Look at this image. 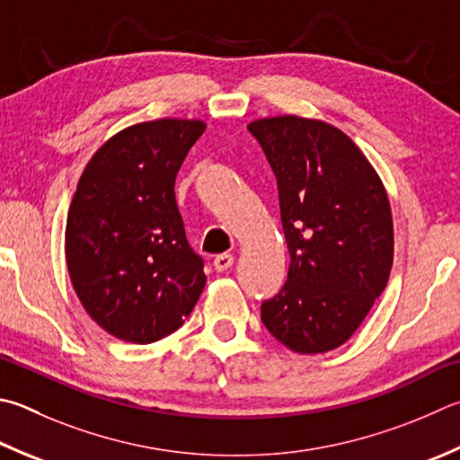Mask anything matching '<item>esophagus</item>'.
Returning <instances> with one entry per match:
<instances>
[{"mask_svg": "<svg viewBox=\"0 0 460 460\" xmlns=\"http://www.w3.org/2000/svg\"><path fill=\"white\" fill-rule=\"evenodd\" d=\"M233 263H235V257L231 253H221L213 259V267L217 271H227L233 267Z\"/></svg>", "mask_w": 460, "mask_h": 460, "instance_id": "esophagus-1", "label": "esophagus"}]
</instances>
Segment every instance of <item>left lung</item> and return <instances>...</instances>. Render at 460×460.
Masks as SVG:
<instances>
[{
  "mask_svg": "<svg viewBox=\"0 0 460 460\" xmlns=\"http://www.w3.org/2000/svg\"><path fill=\"white\" fill-rule=\"evenodd\" d=\"M278 179L289 270L261 322L296 354L354 336L386 288L394 225L378 172L332 124L296 114L249 122Z\"/></svg>",
  "mask_w": 460,
  "mask_h": 460,
  "instance_id": "obj_1",
  "label": "left lung"
}]
</instances>
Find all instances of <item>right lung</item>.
<instances>
[{
	"mask_svg": "<svg viewBox=\"0 0 460 460\" xmlns=\"http://www.w3.org/2000/svg\"><path fill=\"white\" fill-rule=\"evenodd\" d=\"M203 120L132 124L100 146L66 221L74 291L100 328L153 344L185 323L205 288L174 201V179Z\"/></svg>",
	"mask_w": 460,
	"mask_h": 460,
	"instance_id": "add662e5",
	"label": "right lung"
}]
</instances>
